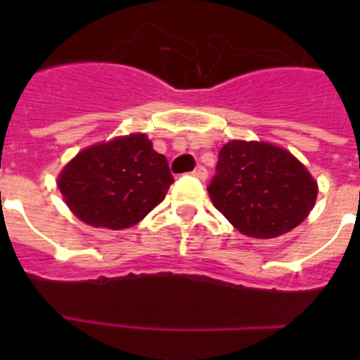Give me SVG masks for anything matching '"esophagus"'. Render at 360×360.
Wrapping results in <instances>:
<instances>
[{
  "mask_svg": "<svg viewBox=\"0 0 360 360\" xmlns=\"http://www.w3.org/2000/svg\"><path fill=\"white\" fill-rule=\"evenodd\" d=\"M193 176L200 178V180H205V178H207V169H205L203 165H198V167L193 171Z\"/></svg>",
  "mask_w": 360,
  "mask_h": 360,
  "instance_id": "1",
  "label": "esophagus"
}]
</instances>
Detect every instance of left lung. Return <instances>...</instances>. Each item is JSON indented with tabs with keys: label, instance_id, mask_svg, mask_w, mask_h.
<instances>
[{
	"label": "left lung",
	"instance_id": "8db88e82",
	"mask_svg": "<svg viewBox=\"0 0 360 360\" xmlns=\"http://www.w3.org/2000/svg\"><path fill=\"white\" fill-rule=\"evenodd\" d=\"M207 191L214 207L238 231L269 240L307 218L316 205L317 182L287 149L231 141L219 149Z\"/></svg>",
	"mask_w": 360,
	"mask_h": 360
}]
</instances>
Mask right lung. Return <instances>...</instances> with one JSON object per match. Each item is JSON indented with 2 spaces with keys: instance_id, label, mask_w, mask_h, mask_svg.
I'll use <instances>...</instances> for the list:
<instances>
[{
  "instance_id": "1",
  "label": "right lung",
  "mask_w": 360,
  "mask_h": 360,
  "mask_svg": "<svg viewBox=\"0 0 360 360\" xmlns=\"http://www.w3.org/2000/svg\"><path fill=\"white\" fill-rule=\"evenodd\" d=\"M173 182L167 158L144 133H133L82 149L65 165L57 186L84 224L120 231L157 207Z\"/></svg>"
}]
</instances>
